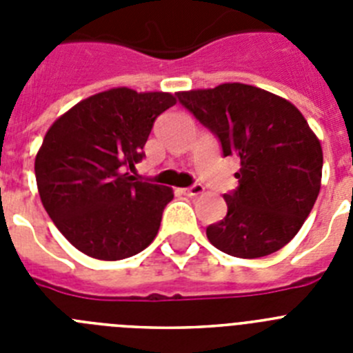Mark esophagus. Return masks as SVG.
<instances>
[{"instance_id":"1","label":"esophagus","mask_w":353,"mask_h":353,"mask_svg":"<svg viewBox=\"0 0 353 353\" xmlns=\"http://www.w3.org/2000/svg\"><path fill=\"white\" fill-rule=\"evenodd\" d=\"M182 192H183V194H187V196H199V194H203V192H205V187L201 185V183H194V185L182 189Z\"/></svg>"}]
</instances>
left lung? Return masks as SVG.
<instances>
[{"instance_id":"8db88e82","label":"left lung","mask_w":353,"mask_h":353,"mask_svg":"<svg viewBox=\"0 0 353 353\" xmlns=\"http://www.w3.org/2000/svg\"><path fill=\"white\" fill-rule=\"evenodd\" d=\"M236 155L239 187L224 194L228 214L207 228L210 244L236 258H261L285 248L310 215L322 183V145L292 102L242 83L179 92Z\"/></svg>"}]
</instances>
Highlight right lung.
I'll use <instances>...</instances> for the list:
<instances>
[{
  "mask_svg": "<svg viewBox=\"0 0 353 353\" xmlns=\"http://www.w3.org/2000/svg\"><path fill=\"white\" fill-rule=\"evenodd\" d=\"M171 93L113 88L77 102L49 127L35 159L42 205L61 235L97 260L134 256L152 244L171 187L129 173L143 157Z\"/></svg>",
  "mask_w": 353,
  "mask_h": 353,
  "instance_id": "right-lung-1",
  "label": "right lung"
}]
</instances>
